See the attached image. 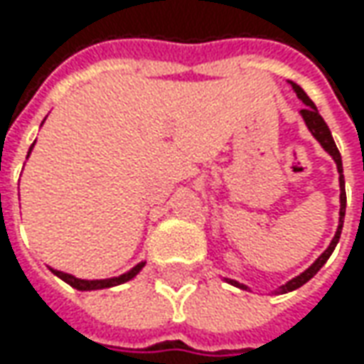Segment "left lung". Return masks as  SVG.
<instances>
[{
	"label": "left lung",
	"mask_w": 364,
	"mask_h": 364,
	"mask_svg": "<svg viewBox=\"0 0 364 364\" xmlns=\"http://www.w3.org/2000/svg\"><path fill=\"white\" fill-rule=\"evenodd\" d=\"M291 87H294V91H296V95L300 97L301 101H304V105H306V109H301V117H304V121H306V125H308V129L312 132V135H314L316 139L320 141V146L324 147L326 151H328L330 156H332V160L336 161V168H338V174H341V225H338V229H336V235H334V239H332V243L328 245V249L320 255V257L316 259L314 263L306 269L304 273H300L298 277H294L291 282H287L286 286H282V289L279 291H291V289H298V287H301L308 279H312L316 273L320 272V267L328 261V257L332 255V251H334V247H336V243H338V239H341V232H343V223H344V210H346V192H344V174H343V158H341V151H338V147H336V144H334V139H332V133H330L328 125H326V121L322 119V115L318 113V109H316V105L312 103V99L304 92V89H301L300 85H296V82H291ZM231 284H235L237 287H243V289H247V287L243 286V284H237V282H232V279H229Z\"/></svg>",
	"instance_id": "1"
}]
</instances>
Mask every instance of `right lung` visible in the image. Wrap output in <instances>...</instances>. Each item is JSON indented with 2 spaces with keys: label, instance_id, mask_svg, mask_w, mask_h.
I'll list each match as a JSON object with an SVG mask.
<instances>
[{
  "label": "right lung",
  "instance_id": "obj_1",
  "mask_svg": "<svg viewBox=\"0 0 364 364\" xmlns=\"http://www.w3.org/2000/svg\"><path fill=\"white\" fill-rule=\"evenodd\" d=\"M32 147H30V151H32ZM30 151H28V156H30ZM144 265H146V263H139V265H135V267H133L132 272L123 273V275H119V277H111V279H78V277H75V275L56 272V269H52V273H54V275H58L60 279H64L68 286H73L75 289L89 291V289H105V287H113V286H119V284H125V282H129L132 277H135L137 273L141 272V267H144Z\"/></svg>",
  "mask_w": 364,
  "mask_h": 364
}]
</instances>
